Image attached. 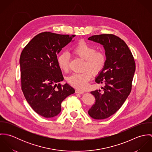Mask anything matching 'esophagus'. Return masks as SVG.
<instances>
[{
    "label": "esophagus",
    "mask_w": 152,
    "mask_h": 152,
    "mask_svg": "<svg viewBox=\"0 0 152 152\" xmlns=\"http://www.w3.org/2000/svg\"><path fill=\"white\" fill-rule=\"evenodd\" d=\"M75 92L76 93H77V94H84V91H81V90H79V89H76V91H75Z\"/></svg>",
    "instance_id": "esophagus-1"
}]
</instances>
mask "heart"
Returning <instances> with one entry per match:
<instances>
[{"instance_id":"heart-1","label":"heart","mask_w":152,"mask_h":152,"mask_svg":"<svg viewBox=\"0 0 152 152\" xmlns=\"http://www.w3.org/2000/svg\"><path fill=\"white\" fill-rule=\"evenodd\" d=\"M72 53L84 60V69H87L81 73H74L67 78L68 83L80 89H84L88 86V82L92 78V72L98 73L104 68L106 63V55L102 51H96L95 48L84 42H81L75 45ZM69 57L67 53L63 52L57 57V61L59 68L67 71L69 67Z\"/></svg>"}]
</instances>
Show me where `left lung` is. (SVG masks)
<instances>
[{"label":"left lung","mask_w":152,"mask_h":152,"mask_svg":"<svg viewBox=\"0 0 152 152\" xmlns=\"http://www.w3.org/2000/svg\"><path fill=\"white\" fill-rule=\"evenodd\" d=\"M88 40L101 44L105 51V64L95 78V82L104 87L102 91L91 92L95 102L88 112L93 119H104L118 110L130 94L135 62L127 44L116 36L95 35Z\"/></svg>","instance_id":"1"}]
</instances>
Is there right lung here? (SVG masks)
Segmentation results:
<instances>
[{
	"instance_id": "obj_1",
	"label": "right lung",
	"mask_w": 152,
	"mask_h": 152,
	"mask_svg": "<svg viewBox=\"0 0 152 152\" xmlns=\"http://www.w3.org/2000/svg\"><path fill=\"white\" fill-rule=\"evenodd\" d=\"M75 35L48 31L34 36L20 57L22 89L32 109L44 118H53L61 110V102L75 90L64 80L57 64V54Z\"/></svg>"
}]
</instances>
